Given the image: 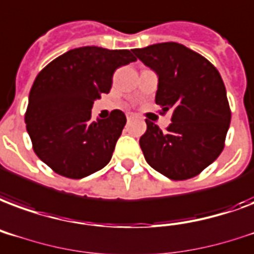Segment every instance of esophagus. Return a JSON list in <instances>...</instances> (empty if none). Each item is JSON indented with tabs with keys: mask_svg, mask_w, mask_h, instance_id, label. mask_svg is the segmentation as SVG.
I'll list each match as a JSON object with an SVG mask.
<instances>
[{
	"mask_svg": "<svg viewBox=\"0 0 254 254\" xmlns=\"http://www.w3.org/2000/svg\"><path fill=\"white\" fill-rule=\"evenodd\" d=\"M134 118H135L134 114H127V120H128V122H129V120H131V119H134Z\"/></svg>",
	"mask_w": 254,
	"mask_h": 254,
	"instance_id": "34e87169",
	"label": "esophagus"
}]
</instances>
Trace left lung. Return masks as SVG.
<instances>
[{
  "label": "left lung",
  "mask_w": 254,
  "mask_h": 254,
  "mask_svg": "<svg viewBox=\"0 0 254 254\" xmlns=\"http://www.w3.org/2000/svg\"><path fill=\"white\" fill-rule=\"evenodd\" d=\"M132 52L156 73L155 103L163 114L171 112L166 131L146 120L147 129L139 139L143 155L167 178H192L224 150L232 114L220 72L178 43L154 44Z\"/></svg>",
  "instance_id": "left-lung-1"
}]
</instances>
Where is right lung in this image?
<instances>
[{
  "label": "right lung",
  "mask_w": 254,
  "mask_h": 254,
  "mask_svg": "<svg viewBox=\"0 0 254 254\" xmlns=\"http://www.w3.org/2000/svg\"><path fill=\"white\" fill-rule=\"evenodd\" d=\"M136 60L128 49H70L51 62L34 80L26 108V131L33 150L55 173L80 179L102 170L127 119L114 110L91 119L93 102L108 93L119 66Z\"/></svg>",
  "instance_id": "right-lung-1"
}]
</instances>
